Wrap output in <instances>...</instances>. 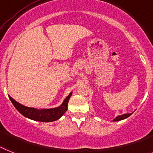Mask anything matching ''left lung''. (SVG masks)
Returning a JSON list of instances; mask_svg holds the SVG:
<instances>
[{"label":"left lung","mask_w":153,"mask_h":153,"mask_svg":"<svg viewBox=\"0 0 153 153\" xmlns=\"http://www.w3.org/2000/svg\"><path fill=\"white\" fill-rule=\"evenodd\" d=\"M132 115V113H128V114H123L122 115H119V116H117L115 119H113V122H117V121H121L123 120V119H126V118H128L129 117L130 115Z\"/></svg>","instance_id":"1"}]
</instances>
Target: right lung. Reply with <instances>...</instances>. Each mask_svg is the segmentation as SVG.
<instances>
[{
  "mask_svg": "<svg viewBox=\"0 0 153 153\" xmlns=\"http://www.w3.org/2000/svg\"><path fill=\"white\" fill-rule=\"evenodd\" d=\"M71 95H72V92L70 93L66 97L65 99L64 100L60 106L56 107V108H45V109H37L35 108H30V107L23 105L20 104L19 102H16L10 95H9V99L11 101L16 109L26 118H28V119L34 121H38V122L50 123V122H54V121L60 119L61 117L65 114V112L67 111L68 103L69 99Z\"/></svg>",
  "mask_w": 153,
  "mask_h": 153,
  "instance_id": "right-lung-1",
  "label": "right lung"
}]
</instances>
